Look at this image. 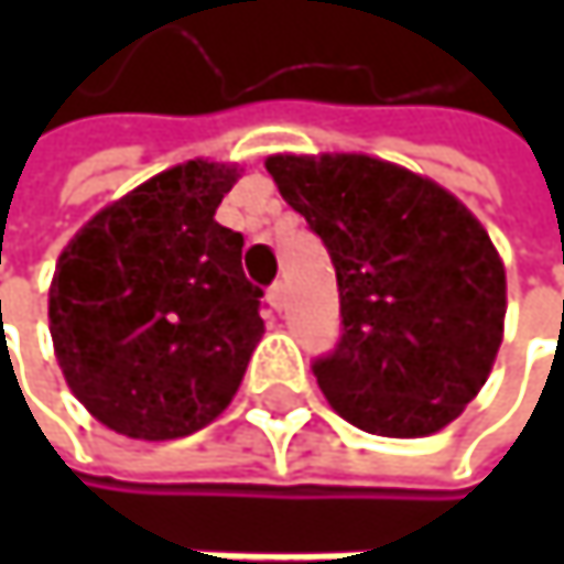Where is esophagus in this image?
<instances>
[{
  "label": "esophagus",
  "mask_w": 564,
  "mask_h": 564,
  "mask_svg": "<svg viewBox=\"0 0 564 564\" xmlns=\"http://www.w3.org/2000/svg\"><path fill=\"white\" fill-rule=\"evenodd\" d=\"M283 296H286V290H283V283H281V281L271 283V286H268V303H271L274 310H281V306H283Z\"/></svg>",
  "instance_id": "1"
}]
</instances>
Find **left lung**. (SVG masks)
<instances>
[{
    "instance_id": "1",
    "label": "left lung",
    "mask_w": 564,
    "mask_h": 564,
    "mask_svg": "<svg viewBox=\"0 0 564 564\" xmlns=\"http://www.w3.org/2000/svg\"><path fill=\"white\" fill-rule=\"evenodd\" d=\"M268 172L336 268L343 333L313 359L329 404L382 437L451 424L503 343L507 271L441 185L369 156H271Z\"/></svg>"
}]
</instances>
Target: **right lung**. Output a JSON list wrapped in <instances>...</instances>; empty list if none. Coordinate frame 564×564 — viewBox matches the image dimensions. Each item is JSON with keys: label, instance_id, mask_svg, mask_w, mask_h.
<instances>
[{"label": "right lung", "instance_id": "obj_1", "mask_svg": "<svg viewBox=\"0 0 564 564\" xmlns=\"http://www.w3.org/2000/svg\"><path fill=\"white\" fill-rule=\"evenodd\" d=\"M231 166L192 160L97 212L57 258L48 319L57 366L107 427L185 437L235 398L264 333V290L241 231L215 221Z\"/></svg>", "mask_w": 564, "mask_h": 564}]
</instances>
